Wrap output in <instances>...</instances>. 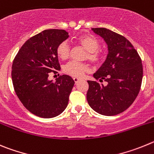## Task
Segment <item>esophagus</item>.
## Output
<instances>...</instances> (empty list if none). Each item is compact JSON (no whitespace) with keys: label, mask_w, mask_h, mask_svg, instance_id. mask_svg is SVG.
Instances as JSON below:
<instances>
[{"label":"esophagus","mask_w":154,"mask_h":154,"mask_svg":"<svg viewBox=\"0 0 154 154\" xmlns=\"http://www.w3.org/2000/svg\"><path fill=\"white\" fill-rule=\"evenodd\" d=\"M74 82H75V84H77V83H78L79 81H80V79H79V78H77V77H74Z\"/></svg>","instance_id":"1"}]
</instances>
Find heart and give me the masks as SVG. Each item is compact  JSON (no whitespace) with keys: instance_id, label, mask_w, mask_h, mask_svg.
I'll return each instance as SVG.
<instances>
[{"instance_id":"heart-1","label":"heart","mask_w":154,"mask_h":154,"mask_svg":"<svg viewBox=\"0 0 154 154\" xmlns=\"http://www.w3.org/2000/svg\"><path fill=\"white\" fill-rule=\"evenodd\" d=\"M76 42L87 51L84 58L93 63L99 64L103 58V54L99 48L100 42L96 37L91 34H82L76 38ZM70 46L67 41H62L57 47V57L61 60H66L70 55ZM90 71L88 64L84 63L71 61L65 65L63 72L67 75L74 77H82Z\"/></svg>"}]
</instances>
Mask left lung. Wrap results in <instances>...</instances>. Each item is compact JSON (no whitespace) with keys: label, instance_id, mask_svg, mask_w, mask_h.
<instances>
[{"label":"left lung","instance_id":"obj_1","mask_svg":"<svg viewBox=\"0 0 154 154\" xmlns=\"http://www.w3.org/2000/svg\"><path fill=\"white\" fill-rule=\"evenodd\" d=\"M108 46L106 59L94 74L98 80H87V100L100 114L113 116L124 112L137 97L143 79L142 60L133 44L120 34L106 28H92Z\"/></svg>","mask_w":154,"mask_h":154}]
</instances>
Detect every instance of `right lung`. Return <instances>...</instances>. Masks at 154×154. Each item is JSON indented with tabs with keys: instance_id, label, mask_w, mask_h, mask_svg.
I'll use <instances>...</instances> for the list:
<instances>
[{
	"instance_id": "obj_1",
	"label": "right lung",
	"mask_w": 154,
	"mask_h": 154,
	"mask_svg": "<svg viewBox=\"0 0 154 154\" xmlns=\"http://www.w3.org/2000/svg\"><path fill=\"white\" fill-rule=\"evenodd\" d=\"M64 30L49 29L27 40L15 56L12 64L14 89L27 110L43 118L58 116L66 109L74 85L68 75L55 82L51 74L60 70L57 47L68 37Z\"/></svg>"
}]
</instances>
